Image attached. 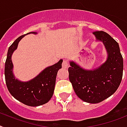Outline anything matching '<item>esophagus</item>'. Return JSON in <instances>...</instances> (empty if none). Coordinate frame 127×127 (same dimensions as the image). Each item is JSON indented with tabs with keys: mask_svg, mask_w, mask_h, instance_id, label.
<instances>
[{
	"mask_svg": "<svg viewBox=\"0 0 127 127\" xmlns=\"http://www.w3.org/2000/svg\"><path fill=\"white\" fill-rule=\"evenodd\" d=\"M68 67V62L67 60H64L62 62V67L67 68Z\"/></svg>",
	"mask_w": 127,
	"mask_h": 127,
	"instance_id": "1",
	"label": "esophagus"
}]
</instances>
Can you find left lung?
Returning a JSON list of instances; mask_svg holds the SVG:
<instances>
[{
    "instance_id": "1",
    "label": "left lung",
    "mask_w": 127,
    "mask_h": 127,
    "mask_svg": "<svg viewBox=\"0 0 127 127\" xmlns=\"http://www.w3.org/2000/svg\"><path fill=\"white\" fill-rule=\"evenodd\" d=\"M98 40L103 42L108 56L105 63L94 71L83 69L71 62L69 78L75 94L89 103H99L108 98L119 88L123 76V60L119 44L108 33L95 31Z\"/></svg>"
}]
</instances>
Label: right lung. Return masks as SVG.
<instances>
[{
  "mask_svg": "<svg viewBox=\"0 0 127 127\" xmlns=\"http://www.w3.org/2000/svg\"><path fill=\"white\" fill-rule=\"evenodd\" d=\"M30 33H37L33 32ZM25 35H21L15 39L8 49L5 62V80L8 91L15 99L26 105L37 106L49 102L52 97L58 71L62 68L63 60H60L53 65L45 69L39 75L30 81L22 82L15 79L12 73L11 54L17 49L19 41Z\"/></svg>",
  "mask_w": 127,
  "mask_h": 127,
  "instance_id": "1",
  "label": "right lung"
}]
</instances>
